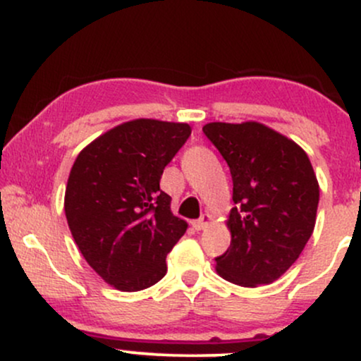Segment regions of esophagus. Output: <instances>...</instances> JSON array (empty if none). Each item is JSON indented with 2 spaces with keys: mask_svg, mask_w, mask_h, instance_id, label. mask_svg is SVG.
<instances>
[{
  "mask_svg": "<svg viewBox=\"0 0 361 361\" xmlns=\"http://www.w3.org/2000/svg\"><path fill=\"white\" fill-rule=\"evenodd\" d=\"M210 221H212V217H210L209 214H204L200 219H197V221H193L192 226H193L195 231H204L205 227L210 224Z\"/></svg>",
  "mask_w": 361,
  "mask_h": 361,
  "instance_id": "esophagus-1",
  "label": "esophagus"
}]
</instances>
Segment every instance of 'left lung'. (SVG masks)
<instances>
[{"label":"left lung","mask_w":361,"mask_h":361,"mask_svg":"<svg viewBox=\"0 0 361 361\" xmlns=\"http://www.w3.org/2000/svg\"><path fill=\"white\" fill-rule=\"evenodd\" d=\"M204 134L234 185L231 246L215 258V270L241 287L271 283L295 263L316 226L319 183L309 156L258 122H210Z\"/></svg>","instance_id":"obj_1"}]
</instances>
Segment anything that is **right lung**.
<instances>
[{
  "mask_svg": "<svg viewBox=\"0 0 361 361\" xmlns=\"http://www.w3.org/2000/svg\"><path fill=\"white\" fill-rule=\"evenodd\" d=\"M192 134L188 123L137 118L102 134L78 154L64 212L74 243L106 283L137 292L166 275V256L185 234L159 188L164 168Z\"/></svg>",
  "mask_w": 361,
  "mask_h": 361,
  "instance_id": "add662e5",
  "label": "right lung"
}]
</instances>
